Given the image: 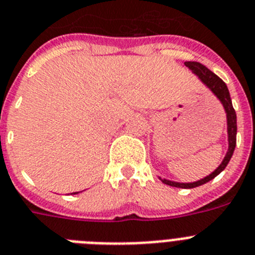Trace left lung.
Returning <instances> with one entry per match:
<instances>
[{
    "label": "left lung",
    "mask_w": 255,
    "mask_h": 255,
    "mask_svg": "<svg viewBox=\"0 0 255 255\" xmlns=\"http://www.w3.org/2000/svg\"><path fill=\"white\" fill-rule=\"evenodd\" d=\"M185 66H187L189 70H192L193 74H196L200 80L206 85L214 95L217 96L218 100L222 102L224 110H226L227 114V132H228V150H227L226 157L222 160L219 167L217 170L211 172L209 176L204 177L198 181H194V183H176V181H171L167 179H160L162 183L167 184L170 187H176V188H196L200 187L202 184L207 183V181L213 180L214 177L219 175L224 168L227 167V164L232 158V154L235 151V147H236V133H237V123H236V111L232 106V101H231L230 92H228V88H227L226 83H224L219 76L214 74L213 71H210L206 66L201 65L200 62H185Z\"/></svg>",
    "instance_id": "8db88e82"
}]
</instances>
